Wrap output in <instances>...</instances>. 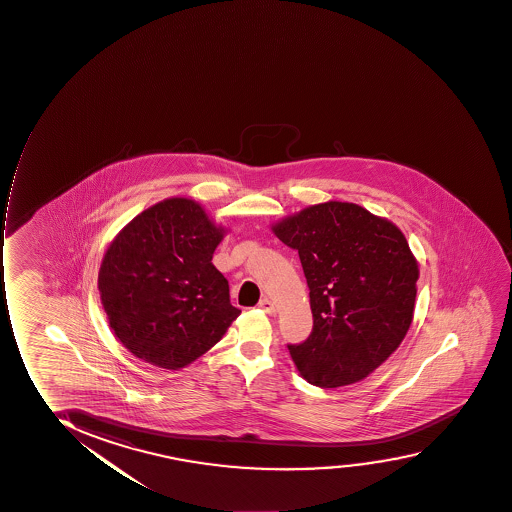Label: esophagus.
Returning <instances> with one entry per match:
<instances>
[{
    "mask_svg": "<svg viewBox=\"0 0 512 512\" xmlns=\"http://www.w3.org/2000/svg\"><path fill=\"white\" fill-rule=\"evenodd\" d=\"M259 308L263 309L266 314H270V316H275V314H277L275 304H273L270 299H261V301H259Z\"/></svg>",
    "mask_w": 512,
    "mask_h": 512,
    "instance_id": "34e87169",
    "label": "esophagus"
}]
</instances>
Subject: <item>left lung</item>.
<instances>
[{
    "mask_svg": "<svg viewBox=\"0 0 512 512\" xmlns=\"http://www.w3.org/2000/svg\"><path fill=\"white\" fill-rule=\"evenodd\" d=\"M296 249L309 287L313 332L289 344L311 385L359 382L401 345L411 327L418 263L394 223L358 204H314L273 227Z\"/></svg>",
    "mask_w": 512,
    "mask_h": 512,
    "instance_id": "obj_1",
    "label": "left lung"
}]
</instances>
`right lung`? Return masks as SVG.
Listing matches in <instances>:
<instances>
[{
    "instance_id": "obj_1",
    "label": "right lung",
    "mask_w": 512,
    "mask_h": 512,
    "mask_svg": "<svg viewBox=\"0 0 512 512\" xmlns=\"http://www.w3.org/2000/svg\"><path fill=\"white\" fill-rule=\"evenodd\" d=\"M223 234L196 201L170 198L113 239L99 268V296L111 330L136 358L184 368L241 314L211 263Z\"/></svg>"
}]
</instances>
